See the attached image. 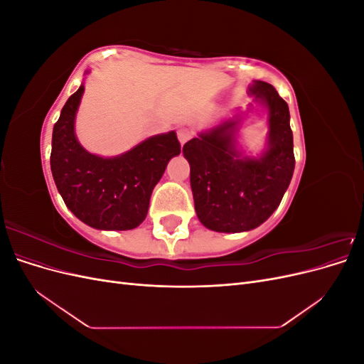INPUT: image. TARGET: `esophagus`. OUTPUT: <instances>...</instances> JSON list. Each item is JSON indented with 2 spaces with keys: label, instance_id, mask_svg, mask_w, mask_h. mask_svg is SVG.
Here are the masks:
<instances>
[{
  "label": "esophagus",
  "instance_id": "1",
  "mask_svg": "<svg viewBox=\"0 0 364 364\" xmlns=\"http://www.w3.org/2000/svg\"><path fill=\"white\" fill-rule=\"evenodd\" d=\"M178 138H179V142H181V144L183 146L186 141L193 138V130L186 129V127H181V129H178Z\"/></svg>",
  "mask_w": 364,
  "mask_h": 364
}]
</instances>
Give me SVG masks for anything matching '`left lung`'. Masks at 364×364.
I'll list each match as a JSON object with an SVG mask.
<instances>
[{"label": "left lung", "mask_w": 364, "mask_h": 364, "mask_svg": "<svg viewBox=\"0 0 364 364\" xmlns=\"http://www.w3.org/2000/svg\"><path fill=\"white\" fill-rule=\"evenodd\" d=\"M250 94L269 112L267 149L261 156H243L237 149L240 118L202 132L182 150L190 162L197 217L215 232H243L266 222L279 206L294 171L289 105L261 80L253 82Z\"/></svg>", "instance_id": "8db88e82"}]
</instances>
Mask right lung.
I'll return each mask as SVG.
<instances>
[{
  "instance_id": "right-lung-1",
  "label": "right lung",
  "mask_w": 364,
  "mask_h": 364,
  "mask_svg": "<svg viewBox=\"0 0 364 364\" xmlns=\"http://www.w3.org/2000/svg\"><path fill=\"white\" fill-rule=\"evenodd\" d=\"M85 86L62 107L53 129L51 173L65 205L87 226L129 230L147 217L150 196L167 164L181 153L176 132L150 136L132 150L102 158L85 150L74 134Z\"/></svg>"
}]
</instances>
